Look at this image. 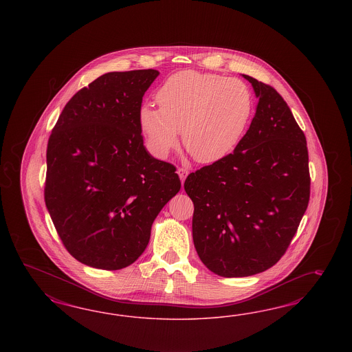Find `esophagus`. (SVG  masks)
Returning <instances> with one entry per match:
<instances>
[{"instance_id":"34e87169","label":"esophagus","mask_w":352,"mask_h":352,"mask_svg":"<svg viewBox=\"0 0 352 352\" xmlns=\"http://www.w3.org/2000/svg\"><path fill=\"white\" fill-rule=\"evenodd\" d=\"M177 173H178V175H179V178H181L182 184H183V182H184V179L187 178V175H188V170L184 169V168H179V169L177 170Z\"/></svg>"}]
</instances>
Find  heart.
<instances>
[{
    "instance_id": "heart-1",
    "label": "heart",
    "mask_w": 352,
    "mask_h": 352,
    "mask_svg": "<svg viewBox=\"0 0 352 352\" xmlns=\"http://www.w3.org/2000/svg\"><path fill=\"white\" fill-rule=\"evenodd\" d=\"M159 107L139 109L147 147L164 159L179 143L203 164L223 159L244 135L253 115V94L244 81L199 71L170 76L157 90Z\"/></svg>"
}]
</instances>
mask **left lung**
Listing matches in <instances>:
<instances>
[{
  "label": "left lung",
  "instance_id": "8db88e82",
  "mask_svg": "<svg viewBox=\"0 0 352 352\" xmlns=\"http://www.w3.org/2000/svg\"><path fill=\"white\" fill-rule=\"evenodd\" d=\"M256 116L232 153L191 173L192 236L204 265L223 277L252 276L285 254L309 201L305 133L272 86L243 75Z\"/></svg>",
  "mask_w": 352,
  "mask_h": 352
}]
</instances>
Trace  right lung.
Instances as JSON below:
<instances>
[{
  "instance_id": "right-lung-1",
  "label": "right lung",
  "mask_w": 352,
  "mask_h": 352,
  "mask_svg": "<svg viewBox=\"0 0 352 352\" xmlns=\"http://www.w3.org/2000/svg\"><path fill=\"white\" fill-rule=\"evenodd\" d=\"M156 69L109 72L69 99L46 149L45 203L71 256L121 270L148 245L151 226L181 190L170 162L143 146L139 109Z\"/></svg>"
}]
</instances>
